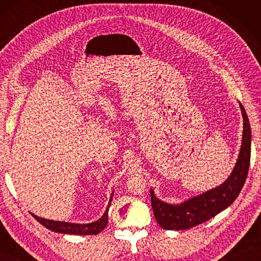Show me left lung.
I'll return each mask as SVG.
<instances>
[{
    "label": "left lung",
    "instance_id": "left-lung-1",
    "mask_svg": "<svg viewBox=\"0 0 261 261\" xmlns=\"http://www.w3.org/2000/svg\"><path fill=\"white\" fill-rule=\"evenodd\" d=\"M239 105L243 118L241 149L233 170L223 184L176 205L160 201L150 190L153 215L163 229L187 230L206 222L230 206L240 194L250 165L251 129L245 108L241 103Z\"/></svg>",
    "mask_w": 261,
    "mask_h": 261
}]
</instances>
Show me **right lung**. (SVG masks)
<instances>
[{
  "label": "right lung",
  "mask_w": 261,
  "mask_h": 261,
  "mask_svg": "<svg viewBox=\"0 0 261 261\" xmlns=\"http://www.w3.org/2000/svg\"><path fill=\"white\" fill-rule=\"evenodd\" d=\"M113 194H111L110 202L108 205V208L105 211L104 214L101 216L95 222L86 223V224H77V223H69V222H60V221H53L39 218V216L32 214L39 223L46 226L47 229L51 230L54 232H58V233H66V234H79V236H93L97 234L99 232L105 229L109 222V207L112 202Z\"/></svg>",
  "instance_id": "right-lung-1"
}]
</instances>
